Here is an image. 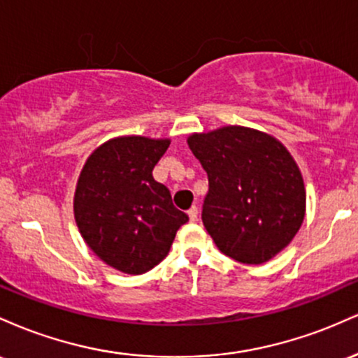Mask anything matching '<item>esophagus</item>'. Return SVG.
<instances>
[{
  "mask_svg": "<svg viewBox=\"0 0 358 358\" xmlns=\"http://www.w3.org/2000/svg\"><path fill=\"white\" fill-rule=\"evenodd\" d=\"M188 217H190L192 222H195L196 219H199V207H195V205H193L190 210H188Z\"/></svg>",
  "mask_w": 358,
  "mask_h": 358,
  "instance_id": "esophagus-1",
  "label": "esophagus"
}]
</instances>
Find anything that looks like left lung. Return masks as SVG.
Listing matches in <instances>:
<instances>
[{
  "label": "left lung",
  "mask_w": 358,
  "mask_h": 358,
  "mask_svg": "<svg viewBox=\"0 0 358 358\" xmlns=\"http://www.w3.org/2000/svg\"><path fill=\"white\" fill-rule=\"evenodd\" d=\"M208 175L202 220L225 256L262 264L293 241L306 212L303 175L281 141L244 126L187 139Z\"/></svg>",
  "instance_id": "left-lung-1"
}]
</instances>
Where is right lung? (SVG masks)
<instances>
[{
  "mask_svg": "<svg viewBox=\"0 0 358 358\" xmlns=\"http://www.w3.org/2000/svg\"><path fill=\"white\" fill-rule=\"evenodd\" d=\"M170 139L119 136L90 153L77 180L73 217L89 249L110 268L143 274L166 257L188 215L153 168Z\"/></svg>",
  "mask_w": 358,
  "mask_h": 358,
  "instance_id": "right-lung-1",
  "label": "right lung"
}]
</instances>
